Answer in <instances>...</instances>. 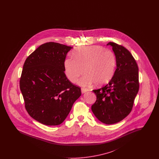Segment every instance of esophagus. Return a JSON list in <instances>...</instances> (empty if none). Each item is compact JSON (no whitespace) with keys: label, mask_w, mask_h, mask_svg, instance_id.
<instances>
[{"label":"esophagus","mask_w":159,"mask_h":159,"mask_svg":"<svg viewBox=\"0 0 159 159\" xmlns=\"http://www.w3.org/2000/svg\"><path fill=\"white\" fill-rule=\"evenodd\" d=\"M81 91H82V93H85V92H86L88 91V89H85V88H82Z\"/></svg>","instance_id":"1"}]
</instances>
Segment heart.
I'll return each mask as SVG.
<instances>
[{"mask_svg":"<svg viewBox=\"0 0 159 159\" xmlns=\"http://www.w3.org/2000/svg\"><path fill=\"white\" fill-rule=\"evenodd\" d=\"M72 55L74 59L67 58L64 61L65 74L72 83H76L83 72L85 75L79 82L83 87L94 83L104 84L113 76L116 58L110 50L100 46H82L75 49Z\"/></svg>","mask_w":159,"mask_h":159,"instance_id":"b5f03b06","label":"heart"}]
</instances>
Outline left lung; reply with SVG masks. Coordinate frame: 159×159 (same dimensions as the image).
Wrapping results in <instances>:
<instances>
[{"label":"left lung","instance_id":"1","mask_svg":"<svg viewBox=\"0 0 159 159\" xmlns=\"http://www.w3.org/2000/svg\"><path fill=\"white\" fill-rule=\"evenodd\" d=\"M116 70L110 81L98 89L93 90L97 96L91 109L95 117L103 123L111 125L124 119L132 110L139 91L138 67L127 49L113 42Z\"/></svg>","mask_w":159,"mask_h":159}]
</instances>
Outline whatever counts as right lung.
<instances>
[{
	"mask_svg": "<svg viewBox=\"0 0 159 159\" xmlns=\"http://www.w3.org/2000/svg\"><path fill=\"white\" fill-rule=\"evenodd\" d=\"M73 47L48 42L27 57L20 81L28 113L48 126L60 125L67 117L81 89L64 73V61Z\"/></svg>",
	"mask_w": 159,
	"mask_h": 159,
	"instance_id": "obj_1",
	"label": "right lung"
}]
</instances>
